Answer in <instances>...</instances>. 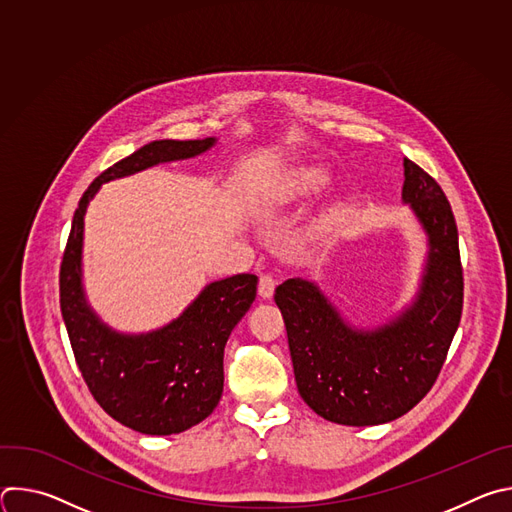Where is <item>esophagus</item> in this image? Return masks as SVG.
Wrapping results in <instances>:
<instances>
[{"label":"esophagus","mask_w":512,"mask_h":512,"mask_svg":"<svg viewBox=\"0 0 512 512\" xmlns=\"http://www.w3.org/2000/svg\"><path fill=\"white\" fill-rule=\"evenodd\" d=\"M273 291H275V277L269 273H263L259 277V296L263 300H269L273 296Z\"/></svg>","instance_id":"34e87169"}]
</instances>
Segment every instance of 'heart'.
Instances as JSON below:
<instances>
[{"label":"heart","instance_id":"b5f03b06","mask_svg":"<svg viewBox=\"0 0 512 512\" xmlns=\"http://www.w3.org/2000/svg\"><path fill=\"white\" fill-rule=\"evenodd\" d=\"M322 184H324V174L318 168H302L294 176V188L300 192L316 190Z\"/></svg>","mask_w":512,"mask_h":512}]
</instances>
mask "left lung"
<instances>
[{"label": "left lung", "mask_w": 512, "mask_h": 512, "mask_svg": "<svg viewBox=\"0 0 512 512\" xmlns=\"http://www.w3.org/2000/svg\"><path fill=\"white\" fill-rule=\"evenodd\" d=\"M403 202L427 235V263L415 302L393 322L348 326L312 281L294 277L275 289L302 399L340 425H379L411 411L440 375L464 304L458 227L442 190L403 160Z\"/></svg>", "instance_id": "left-lung-1"}]
</instances>
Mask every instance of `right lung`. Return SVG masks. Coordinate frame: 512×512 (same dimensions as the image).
<instances>
[{
    "mask_svg": "<svg viewBox=\"0 0 512 512\" xmlns=\"http://www.w3.org/2000/svg\"><path fill=\"white\" fill-rule=\"evenodd\" d=\"M206 139H160L107 168L83 194L60 263V310L79 371L95 401L119 423L148 435H170L206 419L221 401L225 344L257 296V275L239 273L206 285L168 326L119 334L89 308L83 291L85 212L101 184L156 164L194 158Z\"/></svg>",
    "mask_w": 512,
    "mask_h": 512,
    "instance_id": "obj_1",
    "label": "right lung"
}]
</instances>
